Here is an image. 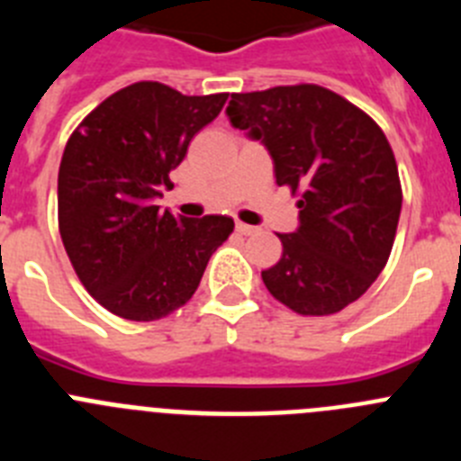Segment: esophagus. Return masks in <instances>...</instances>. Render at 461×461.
Wrapping results in <instances>:
<instances>
[{"instance_id": "1", "label": "esophagus", "mask_w": 461, "mask_h": 461, "mask_svg": "<svg viewBox=\"0 0 461 461\" xmlns=\"http://www.w3.org/2000/svg\"><path fill=\"white\" fill-rule=\"evenodd\" d=\"M235 230H238L240 235H254L256 230H258V228H256V226H249V223L238 221V223H235Z\"/></svg>"}]
</instances>
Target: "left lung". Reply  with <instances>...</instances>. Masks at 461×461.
<instances>
[{
    "label": "left lung",
    "mask_w": 461,
    "mask_h": 461,
    "mask_svg": "<svg viewBox=\"0 0 461 461\" xmlns=\"http://www.w3.org/2000/svg\"><path fill=\"white\" fill-rule=\"evenodd\" d=\"M226 115L263 140L279 186L300 195V228L260 272L275 300L303 316L356 303L385 267L402 212L393 148L372 117L321 85L233 94Z\"/></svg>",
    "instance_id": "left-lung-1"
}]
</instances>
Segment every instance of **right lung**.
<instances>
[{"mask_svg": "<svg viewBox=\"0 0 461 461\" xmlns=\"http://www.w3.org/2000/svg\"><path fill=\"white\" fill-rule=\"evenodd\" d=\"M228 94L186 96L154 80L110 94L76 126L57 175L64 249L89 295L126 321H158L191 300L233 219L152 205Z\"/></svg>", "mask_w": 461, "mask_h": 461, "instance_id": "1", "label": "right lung"}]
</instances>
